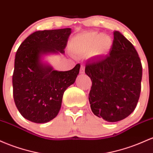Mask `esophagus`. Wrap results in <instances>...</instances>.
I'll return each mask as SVG.
<instances>
[{
	"label": "esophagus",
	"instance_id": "obj_1",
	"mask_svg": "<svg viewBox=\"0 0 153 153\" xmlns=\"http://www.w3.org/2000/svg\"><path fill=\"white\" fill-rule=\"evenodd\" d=\"M80 74H85V67L83 66H81V68H80Z\"/></svg>",
	"mask_w": 153,
	"mask_h": 153
}]
</instances>
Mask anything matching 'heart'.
Returning a JSON list of instances; mask_svg holds the SVG:
<instances>
[{
	"label": "heart",
	"instance_id": "heart-1",
	"mask_svg": "<svg viewBox=\"0 0 153 153\" xmlns=\"http://www.w3.org/2000/svg\"><path fill=\"white\" fill-rule=\"evenodd\" d=\"M112 45V39L109 36L86 32L72 39L71 48L76 56H103L109 52Z\"/></svg>",
	"mask_w": 153,
	"mask_h": 153
}]
</instances>
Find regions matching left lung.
<instances>
[{
    "label": "left lung",
    "mask_w": 153,
    "mask_h": 153,
    "mask_svg": "<svg viewBox=\"0 0 153 153\" xmlns=\"http://www.w3.org/2000/svg\"><path fill=\"white\" fill-rule=\"evenodd\" d=\"M108 56L86 64L92 81L90 108L96 116L108 122L124 119L134 111L141 92L142 67L134 47L115 31Z\"/></svg>",
    "instance_id": "obj_1"
}]
</instances>
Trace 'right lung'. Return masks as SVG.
I'll return each mask as SVG.
<instances>
[{
	"instance_id": "obj_1",
	"label": "right lung",
	"mask_w": 153,
	"mask_h": 153,
	"mask_svg": "<svg viewBox=\"0 0 153 153\" xmlns=\"http://www.w3.org/2000/svg\"><path fill=\"white\" fill-rule=\"evenodd\" d=\"M71 28L37 31L16 51L13 78L15 104L22 116L34 123H46L57 116L65 90L75 82L80 64L59 71L42 61L45 56L64 53Z\"/></svg>"
}]
</instances>
